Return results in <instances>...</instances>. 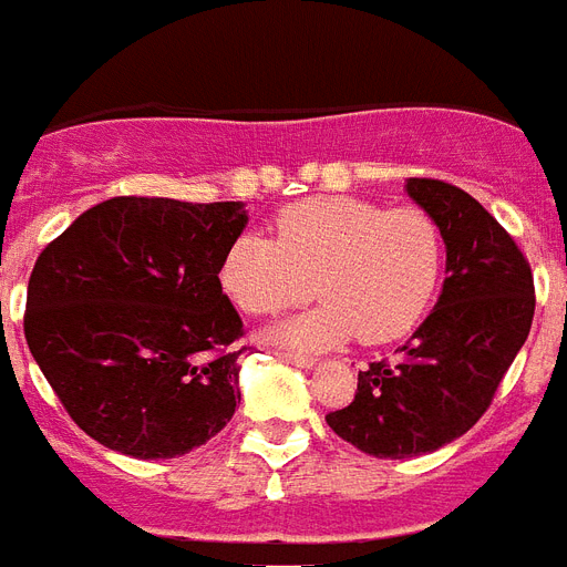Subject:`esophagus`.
<instances>
[{"instance_id": "34e87169", "label": "esophagus", "mask_w": 567, "mask_h": 567, "mask_svg": "<svg viewBox=\"0 0 567 567\" xmlns=\"http://www.w3.org/2000/svg\"><path fill=\"white\" fill-rule=\"evenodd\" d=\"M276 357H279V360L282 362H291V365H297V369H312L315 362V357H306V353H276Z\"/></svg>"}]
</instances>
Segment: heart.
Here are the masks:
<instances>
[{
    "instance_id": "obj_1",
    "label": "heart",
    "mask_w": 567,
    "mask_h": 567,
    "mask_svg": "<svg viewBox=\"0 0 567 567\" xmlns=\"http://www.w3.org/2000/svg\"><path fill=\"white\" fill-rule=\"evenodd\" d=\"M443 270V235L419 207L315 196L276 216V240L240 235L223 255L219 285L237 309L276 315L318 291L323 306L276 323L267 339L318 351L341 341L386 344L425 318Z\"/></svg>"
}]
</instances>
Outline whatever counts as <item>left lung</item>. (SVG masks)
Returning <instances> with one entry per match:
<instances>
[{"mask_svg":"<svg viewBox=\"0 0 567 567\" xmlns=\"http://www.w3.org/2000/svg\"><path fill=\"white\" fill-rule=\"evenodd\" d=\"M404 189L440 226L449 276L399 360L371 362L351 404L327 416L341 440L392 461L446 446L482 419L535 315L529 261L485 207L443 181L408 178Z\"/></svg>","mask_w":567,"mask_h":567,"instance_id":"1","label":"left lung"}]
</instances>
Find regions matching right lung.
Wrapping results in <instances>:
<instances>
[{
	"instance_id": "add662e5",
	"label": "right lung",
	"mask_w": 567,
	"mask_h": 567,
	"mask_svg": "<svg viewBox=\"0 0 567 567\" xmlns=\"http://www.w3.org/2000/svg\"><path fill=\"white\" fill-rule=\"evenodd\" d=\"M246 223L244 202L121 196L89 207L38 255L25 341L101 446L178 457L235 416L244 321L219 265Z\"/></svg>"
}]
</instances>
